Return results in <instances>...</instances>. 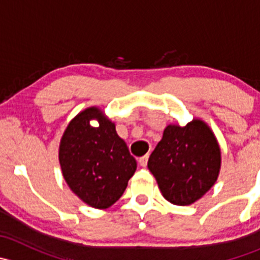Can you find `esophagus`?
I'll use <instances>...</instances> for the list:
<instances>
[{
    "mask_svg": "<svg viewBox=\"0 0 260 260\" xmlns=\"http://www.w3.org/2000/svg\"><path fill=\"white\" fill-rule=\"evenodd\" d=\"M148 154H146V156H142L138 158V164L141 165L142 167H146L147 166V162H148Z\"/></svg>",
    "mask_w": 260,
    "mask_h": 260,
    "instance_id": "esophagus-1",
    "label": "esophagus"
}]
</instances>
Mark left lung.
I'll list each match as a JSON object with an SVG mask.
<instances>
[{"instance_id":"1","label":"left lung","mask_w":260,"mask_h":260,"mask_svg":"<svg viewBox=\"0 0 260 260\" xmlns=\"http://www.w3.org/2000/svg\"><path fill=\"white\" fill-rule=\"evenodd\" d=\"M221 152L214 133L201 119L185 127L170 124L148 159V170L162 195L174 205H190L216 182Z\"/></svg>"}]
</instances>
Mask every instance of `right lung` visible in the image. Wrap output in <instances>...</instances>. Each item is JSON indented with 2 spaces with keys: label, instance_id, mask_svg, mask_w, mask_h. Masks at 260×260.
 I'll list each match as a JSON object with an SVG mask.
<instances>
[{
  "label": "right lung",
  "instance_id": "right-lung-1",
  "mask_svg": "<svg viewBox=\"0 0 260 260\" xmlns=\"http://www.w3.org/2000/svg\"><path fill=\"white\" fill-rule=\"evenodd\" d=\"M93 119L99 120L98 127L90 125ZM59 162L70 190L95 209H107L119 200L137 169L114 123L96 107L70 120L60 141Z\"/></svg>",
  "mask_w": 260,
  "mask_h": 260
}]
</instances>
